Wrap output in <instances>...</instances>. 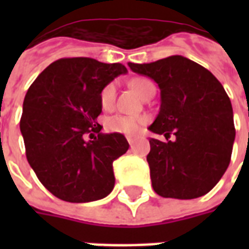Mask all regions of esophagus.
<instances>
[{
  "instance_id": "obj_1",
  "label": "esophagus",
  "mask_w": 249,
  "mask_h": 249,
  "mask_svg": "<svg viewBox=\"0 0 249 249\" xmlns=\"http://www.w3.org/2000/svg\"><path fill=\"white\" fill-rule=\"evenodd\" d=\"M128 142H129V144H130V147H133V144L136 143V140H134V138H132V137H128Z\"/></svg>"
}]
</instances>
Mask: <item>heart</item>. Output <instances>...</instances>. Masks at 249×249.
Returning a JSON list of instances; mask_svg holds the SVG:
<instances>
[{
  "mask_svg": "<svg viewBox=\"0 0 249 249\" xmlns=\"http://www.w3.org/2000/svg\"><path fill=\"white\" fill-rule=\"evenodd\" d=\"M130 86L137 93L144 97L148 90L154 88V84L144 77H136L130 81ZM116 98V86L109 83L103 86L99 93V102L103 109H111ZM148 121L146 115H123L116 113L106 119V129L111 133H120L125 136H136L141 132V129Z\"/></svg>",
  "mask_w": 249,
  "mask_h": 249,
  "instance_id": "heart-1",
  "label": "heart"
}]
</instances>
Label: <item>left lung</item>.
Wrapping results in <instances>:
<instances>
[{"label": "left lung", "mask_w": 249, "mask_h": 249, "mask_svg": "<svg viewBox=\"0 0 249 249\" xmlns=\"http://www.w3.org/2000/svg\"><path fill=\"white\" fill-rule=\"evenodd\" d=\"M128 66L160 88L159 115L148 126L166 138L150 140L147 161L155 193L173 199L203 196L228 169L235 140L224 86L207 68L181 55ZM170 134L174 141H169Z\"/></svg>", "instance_id": "8db88e82"}]
</instances>
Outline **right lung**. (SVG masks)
I'll return each instance as SVG.
<instances>
[{"label": "right lung", "instance_id": "add662e5", "mask_svg": "<svg viewBox=\"0 0 249 249\" xmlns=\"http://www.w3.org/2000/svg\"><path fill=\"white\" fill-rule=\"evenodd\" d=\"M125 72L120 63L62 58L29 86L20 117L25 155L54 196L88 203L112 191L113 160L128 151L129 143L120 133H101L95 120L102 112L101 90ZM89 132L98 137L85 141Z\"/></svg>", "mask_w": 249, "mask_h": 249}]
</instances>
